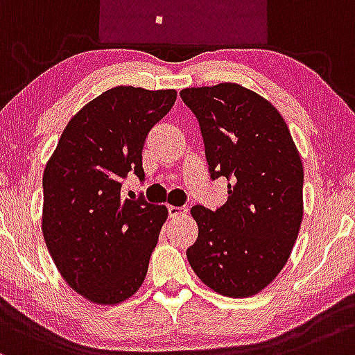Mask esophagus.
<instances>
[{
  "mask_svg": "<svg viewBox=\"0 0 355 355\" xmlns=\"http://www.w3.org/2000/svg\"><path fill=\"white\" fill-rule=\"evenodd\" d=\"M186 208H179V206H167V213H169V218H178L181 214L186 213Z\"/></svg>",
  "mask_w": 355,
  "mask_h": 355,
  "instance_id": "1",
  "label": "esophagus"
}]
</instances>
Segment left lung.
Here are the masks:
<instances>
[{
	"instance_id": "8db88e82",
	"label": "left lung",
	"mask_w": 355,
	"mask_h": 355,
	"mask_svg": "<svg viewBox=\"0 0 355 355\" xmlns=\"http://www.w3.org/2000/svg\"><path fill=\"white\" fill-rule=\"evenodd\" d=\"M196 115L209 178L228 179L220 208L193 206L194 273L225 297H252L284 268L304 214V167L284 117L238 83L179 92Z\"/></svg>"
}]
</instances>
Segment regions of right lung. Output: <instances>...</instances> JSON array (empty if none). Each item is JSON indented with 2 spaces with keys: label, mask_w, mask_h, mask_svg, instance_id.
Listing matches in <instances>:
<instances>
[{
  "label": "right lung",
  "mask_w": 355,
  "mask_h": 355,
  "mask_svg": "<svg viewBox=\"0 0 355 355\" xmlns=\"http://www.w3.org/2000/svg\"><path fill=\"white\" fill-rule=\"evenodd\" d=\"M176 90L114 87L70 119L43 173V236L58 272L94 304L115 305L144 282L166 206L124 198L144 181L142 147ZM130 196V194H129Z\"/></svg>",
  "instance_id": "1"
}]
</instances>
